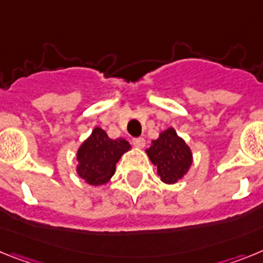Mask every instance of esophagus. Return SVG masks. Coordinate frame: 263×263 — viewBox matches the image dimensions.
I'll return each instance as SVG.
<instances>
[{"instance_id": "34e87169", "label": "esophagus", "mask_w": 263, "mask_h": 263, "mask_svg": "<svg viewBox=\"0 0 263 263\" xmlns=\"http://www.w3.org/2000/svg\"><path fill=\"white\" fill-rule=\"evenodd\" d=\"M132 144L136 148H143L145 145V139L144 138H136L132 140Z\"/></svg>"}]
</instances>
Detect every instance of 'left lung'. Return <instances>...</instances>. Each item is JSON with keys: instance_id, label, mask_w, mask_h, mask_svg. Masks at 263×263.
Returning a JSON list of instances; mask_svg holds the SVG:
<instances>
[{"instance_id": "1", "label": "left lung", "mask_w": 263, "mask_h": 263, "mask_svg": "<svg viewBox=\"0 0 263 263\" xmlns=\"http://www.w3.org/2000/svg\"><path fill=\"white\" fill-rule=\"evenodd\" d=\"M145 154L157 168V175L164 184H176L188 173L193 163L191 147L172 127L160 132Z\"/></svg>"}]
</instances>
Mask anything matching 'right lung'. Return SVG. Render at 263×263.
Wrapping results in <instances>:
<instances>
[{
    "label": "right lung",
    "mask_w": 263,
    "mask_h": 263,
    "mask_svg": "<svg viewBox=\"0 0 263 263\" xmlns=\"http://www.w3.org/2000/svg\"><path fill=\"white\" fill-rule=\"evenodd\" d=\"M131 149L125 139H109L107 132L95 127L77 151V173L88 185H103L115 175L116 163Z\"/></svg>",
    "instance_id": "right-lung-1"
}]
</instances>
